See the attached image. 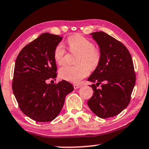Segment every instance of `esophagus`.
<instances>
[{
	"label": "esophagus",
	"instance_id": "1",
	"mask_svg": "<svg viewBox=\"0 0 149 149\" xmlns=\"http://www.w3.org/2000/svg\"><path fill=\"white\" fill-rule=\"evenodd\" d=\"M73 88H78L81 86L80 84H73Z\"/></svg>",
	"mask_w": 149,
	"mask_h": 149
}]
</instances>
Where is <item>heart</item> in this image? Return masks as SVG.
Here are the masks:
<instances>
[{"instance_id":"obj_1","label":"heart","mask_w":149,"mask_h":149,"mask_svg":"<svg viewBox=\"0 0 149 149\" xmlns=\"http://www.w3.org/2000/svg\"><path fill=\"white\" fill-rule=\"evenodd\" d=\"M67 45L71 52L79 53L76 63L78 65H65L59 69L58 73L63 80L71 82H78L87 76L88 69L94 70L98 67L101 60V53L94 47L93 43L82 36L74 34L67 39ZM66 50L62 44H58L54 52L56 63L61 65L65 61Z\"/></svg>"}]
</instances>
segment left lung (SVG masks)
Listing matches in <instances>:
<instances>
[{"label": "left lung", "mask_w": 149, "mask_h": 149, "mask_svg": "<svg viewBox=\"0 0 149 149\" xmlns=\"http://www.w3.org/2000/svg\"><path fill=\"white\" fill-rule=\"evenodd\" d=\"M91 35L100 47L101 60L88 78L94 84L87 104L99 118H108L119 114L129 104L136 80L134 65L129 50L119 40L103 31ZM99 85L101 87L97 88Z\"/></svg>", "instance_id": "8db88e82"}]
</instances>
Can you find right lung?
Segmentation results:
<instances>
[{
  "mask_svg": "<svg viewBox=\"0 0 149 149\" xmlns=\"http://www.w3.org/2000/svg\"><path fill=\"white\" fill-rule=\"evenodd\" d=\"M63 38L43 33L24 47L15 63L12 90L18 107L35 121L51 122L61 112L65 97L73 90L65 80L47 84L57 76L54 58L55 47Z\"/></svg>",
  "mask_w": 149,
  "mask_h": 149,
  "instance_id": "right-lung-1",
  "label": "right lung"
}]
</instances>
